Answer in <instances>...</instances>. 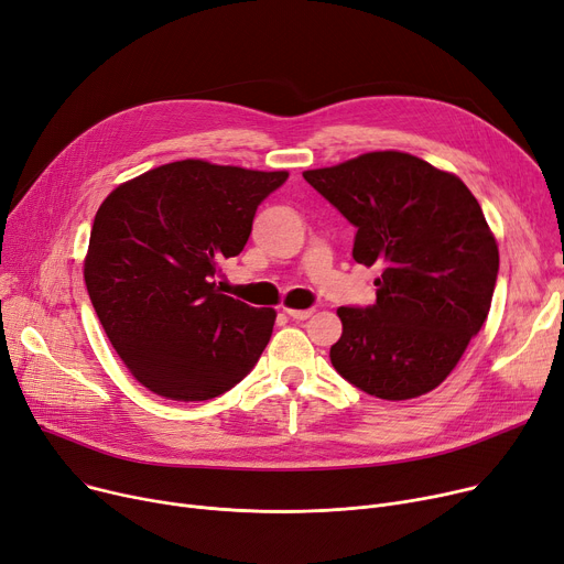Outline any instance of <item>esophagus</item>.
Here are the masks:
<instances>
[{
  "mask_svg": "<svg viewBox=\"0 0 564 564\" xmlns=\"http://www.w3.org/2000/svg\"><path fill=\"white\" fill-rule=\"evenodd\" d=\"M285 313H288V317H292V319H297V322H304V319H308L315 311L313 308H306V311H297V308H285Z\"/></svg>",
  "mask_w": 564,
  "mask_h": 564,
  "instance_id": "obj_1",
  "label": "esophagus"
}]
</instances>
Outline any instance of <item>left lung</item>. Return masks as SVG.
Listing matches in <instances>:
<instances>
[{
	"instance_id": "obj_1",
	"label": "left lung",
	"mask_w": 564,
	"mask_h": 564,
	"mask_svg": "<svg viewBox=\"0 0 564 564\" xmlns=\"http://www.w3.org/2000/svg\"><path fill=\"white\" fill-rule=\"evenodd\" d=\"M306 183L357 228L351 256L377 264V302L340 306L332 364L381 400L434 391L487 319L498 247L457 175L400 151L304 171Z\"/></svg>"
}]
</instances>
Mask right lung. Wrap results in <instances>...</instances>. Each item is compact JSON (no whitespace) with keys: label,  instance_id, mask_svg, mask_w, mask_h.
I'll use <instances>...</instances> for the list:
<instances>
[{"label":"right lung","instance_id":"right-lung-1","mask_svg":"<svg viewBox=\"0 0 564 564\" xmlns=\"http://www.w3.org/2000/svg\"><path fill=\"white\" fill-rule=\"evenodd\" d=\"M288 181L181 160L118 185L98 207L84 281L134 379L169 400H210L258 364L276 313L221 294L217 262L240 253L258 205Z\"/></svg>","mask_w":564,"mask_h":564}]
</instances>
